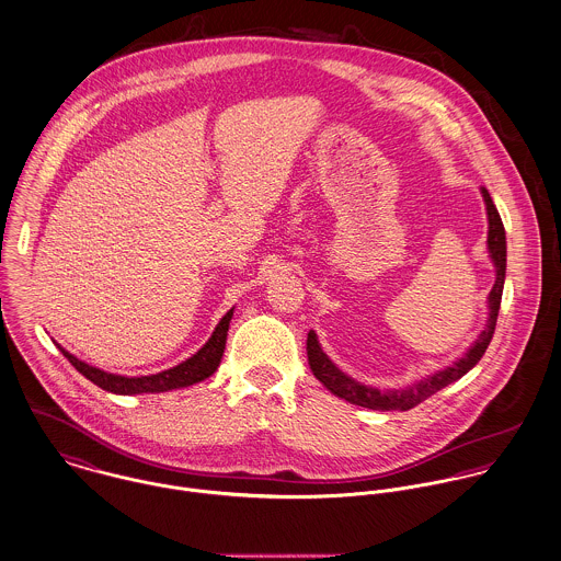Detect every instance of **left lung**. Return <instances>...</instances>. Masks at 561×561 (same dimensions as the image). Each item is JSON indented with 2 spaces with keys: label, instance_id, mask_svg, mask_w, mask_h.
I'll list each match as a JSON object with an SVG mask.
<instances>
[{
  "label": "left lung",
  "instance_id": "1",
  "mask_svg": "<svg viewBox=\"0 0 561 561\" xmlns=\"http://www.w3.org/2000/svg\"><path fill=\"white\" fill-rule=\"evenodd\" d=\"M482 197L486 204V215H489V253L491 260L495 264V286L489 295V320L484 331L478 335V340L473 342V346L451 366H447L445 370L431 374L404 389H387L380 391L370 385H364L355 378H351L348 374L342 373L320 348L316 333H308V362H310L311 373L313 376L337 398H344L351 404L357 407H366L373 411H409L413 407H417L420 402H424L426 398H431L438 389L451 385L454 380H458L460 376L469 373L486 353L493 333H495V324H497L499 306H501V295H503V282H505V230L501 224L497 208L491 199V193L482 187Z\"/></svg>",
  "mask_w": 561,
  "mask_h": 561
}]
</instances>
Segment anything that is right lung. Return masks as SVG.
Masks as SVG:
<instances>
[{
	"label": "right lung",
	"mask_w": 561,
	"mask_h": 561,
	"mask_svg": "<svg viewBox=\"0 0 561 561\" xmlns=\"http://www.w3.org/2000/svg\"><path fill=\"white\" fill-rule=\"evenodd\" d=\"M232 313H234V308L219 320V324L215 327L208 342L193 357H188L187 362L179 364L176 368H170V370H163L159 374H150V376H121V374L105 373V370H99V368L88 366L85 362L77 359L68 351H64L60 344H58V348L62 351L64 357L75 366L77 373L83 374L88 380H92L94 385H99L105 391L121 393V396L161 393V391H170V389L188 387V385L199 382V380L215 374V370L221 364V357H224Z\"/></svg>",
	"instance_id": "1"
}]
</instances>
